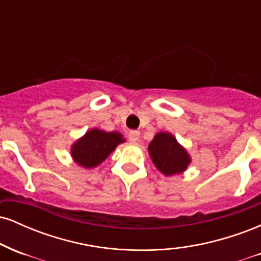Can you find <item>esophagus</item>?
Masks as SVG:
<instances>
[{
  "label": "esophagus",
  "instance_id": "34e87169",
  "mask_svg": "<svg viewBox=\"0 0 261 261\" xmlns=\"http://www.w3.org/2000/svg\"><path fill=\"white\" fill-rule=\"evenodd\" d=\"M139 140H140V131L133 130L128 133V141H130L131 143H136Z\"/></svg>",
  "mask_w": 261,
  "mask_h": 261
}]
</instances>
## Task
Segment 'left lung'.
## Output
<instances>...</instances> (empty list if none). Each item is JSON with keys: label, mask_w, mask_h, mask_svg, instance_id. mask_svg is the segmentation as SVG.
I'll use <instances>...</instances> for the list:
<instances>
[{"label": "left lung", "mask_w": 261, "mask_h": 261, "mask_svg": "<svg viewBox=\"0 0 261 261\" xmlns=\"http://www.w3.org/2000/svg\"><path fill=\"white\" fill-rule=\"evenodd\" d=\"M148 153L155 168L166 176L180 174L191 163L190 154L170 133L155 134L148 145Z\"/></svg>", "instance_id": "obj_1"}]
</instances>
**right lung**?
<instances>
[{
  "mask_svg": "<svg viewBox=\"0 0 261 261\" xmlns=\"http://www.w3.org/2000/svg\"><path fill=\"white\" fill-rule=\"evenodd\" d=\"M124 142V136L118 131L107 133L99 128H91L72 143L71 157L77 166L93 169L103 163L114 149Z\"/></svg>",
  "mask_w": 261,
  "mask_h": 261,
  "instance_id": "add662e5",
  "label": "right lung"
}]
</instances>
